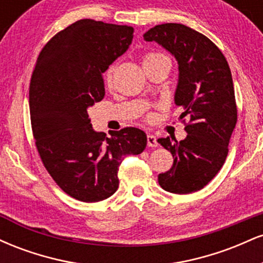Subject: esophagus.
Segmentation results:
<instances>
[{
    "label": "esophagus",
    "instance_id": "esophagus-1",
    "mask_svg": "<svg viewBox=\"0 0 263 263\" xmlns=\"http://www.w3.org/2000/svg\"><path fill=\"white\" fill-rule=\"evenodd\" d=\"M147 144H148V147H157L158 146V142H157V138L156 136L153 135H147Z\"/></svg>",
    "mask_w": 263,
    "mask_h": 263
}]
</instances>
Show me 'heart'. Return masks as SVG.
<instances>
[{
  "label": "heart",
  "mask_w": 263,
  "mask_h": 263,
  "mask_svg": "<svg viewBox=\"0 0 263 263\" xmlns=\"http://www.w3.org/2000/svg\"><path fill=\"white\" fill-rule=\"evenodd\" d=\"M161 57H164V55H163V54H159V53H148L144 55L143 63L148 62V60L161 58ZM112 71H114V68L112 66H110V68L107 69L106 74H105V83H106V85H110L111 84V80H112Z\"/></svg>",
  "instance_id": "heart-1"
}]
</instances>
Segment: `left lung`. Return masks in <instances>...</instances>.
<instances>
[{"mask_svg": "<svg viewBox=\"0 0 263 263\" xmlns=\"http://www.w3.org/2000/svg\"><path fill=\"white\" fill-rule=\"evenodd\" d=\"M143 38L157 42L177 59L179 78L174 102L183 107L180 119H189L185 123L188 135L183 141L158 140L174 158L171 170L158 176V183L174 194L198 192L221 170L236 126L230 68L209 38L184 25H158Z\"/></svg>", "mask_w": 263, "mask_h": 263, "instance_id": "obj_1", "label": "left lung"}]
</instances>
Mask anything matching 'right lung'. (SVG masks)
Instances as JSON below:
<instances>
[{
	"mask_svg": "<svg viewBox=\"0 0 263 263\" xmlns=\"http://www.w3.org/2000/svg\"><path fill=\"white\" fill-rule=\"evenodd\" d=\"M134 28L80 20L44 45L29 85V112L45 170L68 195L85 203L119 188L117 172L128 155L146 148L136 127L93 131L87 108L105 96L102 73L128 49Z\"/></svg>",
	"mask_w": 263,
	"mask_h": 263,
	"instance_id": "1",
	"label": "right lung"
}]
</instances>
